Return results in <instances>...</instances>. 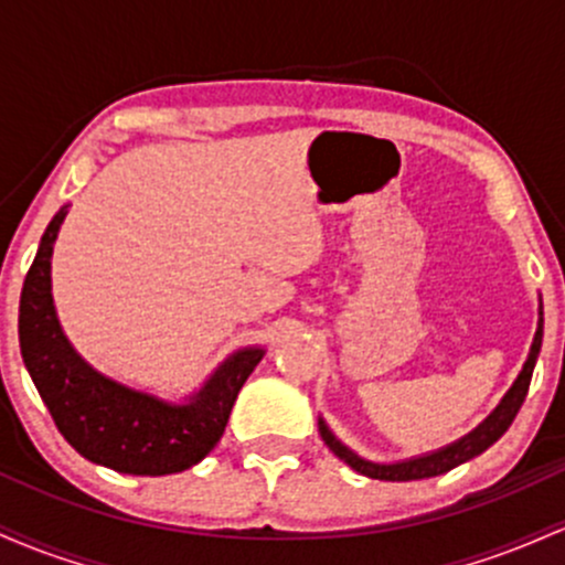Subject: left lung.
<instances>
[{"label": "left lung", "instance_id": "8db88e82", "mask_svg": "<svg viewBox=\"0 0 565 565\" xmlns=\"http://www.w3.org/2000/svg\"><path fill=\"white\" fill-rule=\"evenodd\" d=\"M542 327H544V310H542V297H540V321H536L534 342H531L529 359H526V364H523L521 374H518L515 382H512V387L504 393V398L499 401L494 412H491L489 417H486L483 423L476 427V430H470L468 436L457 438L454 444L440 446V449H436V451L419 454V457L398 459V462H372V459L361 457V454H355L350 446L342 444V440L337 438L332 430H329L327 419L319 417V433H321L323 444H327L329 451H334L337 457L348 465V468H353L355 472H361V476H366V478H377V481H423V478L444 476V472L454 470L457 465L468 462V459L483 454L491 444H497V440L504 436V430L512 425L518 408H521L523 401H526L531 374H534L536 359H540Z\"/></svg>", "mask_w": 565, "mask_h": 565}]
</instances>
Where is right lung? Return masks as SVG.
Here are the masks:
<instances>
[{
    "label": "right lung",
    "instance_id": "right-lung-1",
    "mask_svg": "<svg viewBox=\"0 0 565 565\" xmlns=\"http://www.w3.org/2000/svg\"><path fill=\"white\" fill-rule=\"evenodd\" d=\"M68 204L50 220L23 281L18 337L23 364L61 436L89 462L125 476H170L199 465L217 446L233 401L265 348H238L183 401L129 387L97 372L71 345L53 300V246Z\"/></svg>",
    "mask_w": 565,
    "mask_h": 565
}]
</instances>
